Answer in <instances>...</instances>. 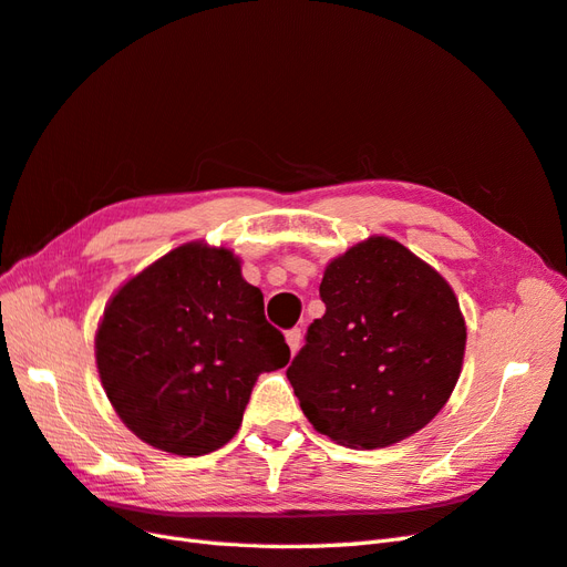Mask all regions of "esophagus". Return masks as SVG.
<instances>
[{"label":"esophagus","mask_w":567,"mask_h":567,"mask_svg":"<svg viewBox=\"0 0 567 567\" xmlns=\"http://www.w3.org/2000/svg\"><path fill=\"white\" fill-rule=\"evenodd\" d=\"M285 339H287L289 349H292V353H297V351H299V347H301V328L287 330V332H285Z\"/></svg>","instance_id":"1"}]
</instances>
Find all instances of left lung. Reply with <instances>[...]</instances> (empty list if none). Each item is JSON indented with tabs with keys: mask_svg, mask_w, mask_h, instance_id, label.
<instances>
[{
	"mask_svg": "<svg viewBox=\"0 0 567 567\" xmlns=\"http://www.w3.org/2000/svg\"><path fill=\"white\" fill-rule=\"evenodd\" d=\"M326 316L287 368L309 423L342 446L382 449L442 411L461 375L465 322L440 272L390 237L334 258Z\"/></svg>",
	"mask_w": 567,
	"mask_h": 567,
	"instance_id": "8db88e82",
	"label": "left lung"
}]
</instances>
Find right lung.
I'll return each mask as SVG.
<instances>
[{"label":"right lung","instance_id":"obj_1","mask_svg":"<svg viewBox=\"0 0 567 567\" xmlns=\"http://www.w3.org/2000/svg\"><path fill=\"white\" fill-rule=\"evenodd\" d=\"M109 401L142 442L204 456L239 430L261 373L289 347L230 249L177 247L125 282L96 332Z\"/></svg>","mask_w":567,"mask_h":567}]
</instances>
